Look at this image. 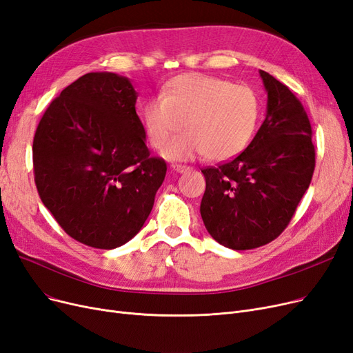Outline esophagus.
Here are the masks:
<instances>
[{
	"label": "esophagus",
	"instance_id": "esophagus-1",
	"mask_svg": "<svg viewBox=\"0 0 353 353\" xmlns=\"http://www.w3.org/2000/svg\"><path fill=\"white\" fill-rule=\"evenodd\" d=\"M170 167H172V170H173V172H176V173H185V172H188V170H189V167L183 165V164H172Z\"/></svg>",
	"mask_w": 353,
	"mask_h": 353
}]
</instances>
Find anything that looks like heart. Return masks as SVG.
I'll return each instance as SVG.
<instances>
[{
    "label": "heart",
    "instance_id": "obj_1",
    "mask_svg": "<svg viewBox=\"0 0 353 353\" xmlns=\"http://www.w3.org/2000/svg\"><path fill=\"white\" fill-rule=\"evenodd\" d=\"M259 119L260 100L253 88L198 72L172 78L161 96L142 108V123L155 148H163L183 125L188 129L163 151L168 160L203 154L211 161L230 160L249 145Z\"/></svg>",
    "mask_w": 353,
    "mask_h": 353
}]
</instances>
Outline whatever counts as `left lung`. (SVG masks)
Returning a JSON list of instances; mask_svg holds the SVG:
<instances>
[{
  "label": "left lung",
  "mask_w": 353,
  "mask_h": 353,
  "mask_svg": "<svg viewBox=\"0 0 353 353\" xmlns=\"http://www.w3.org/2000/svg\"><path fill=\"white\" fill-rule=\"evenodd\" d=\"M268 93L266 119L236 159L203 168V224L232 250L275 240L288 227L316 167L308 116L292 91L260 70Z\"/></svg>",
  "instance_id": "left-lung-1"
}]
</instances>
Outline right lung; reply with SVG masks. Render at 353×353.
<instances>
[{"label":"right lung","instance_id":"right-lung-1","mask_svg":"<svg viewBox=\"0 0 353 353\" xmlns=\"http://www.w3.org/2000/svg\"><path fill=\"white\" fill-rule=\"evenodd\" d=\"M126 77L88 72L49 104L33 139L34 183L74 240L112 250L135 237L165 177Z\"/></svg>","mask_w":353,"mask_h":353}]
</instances>
